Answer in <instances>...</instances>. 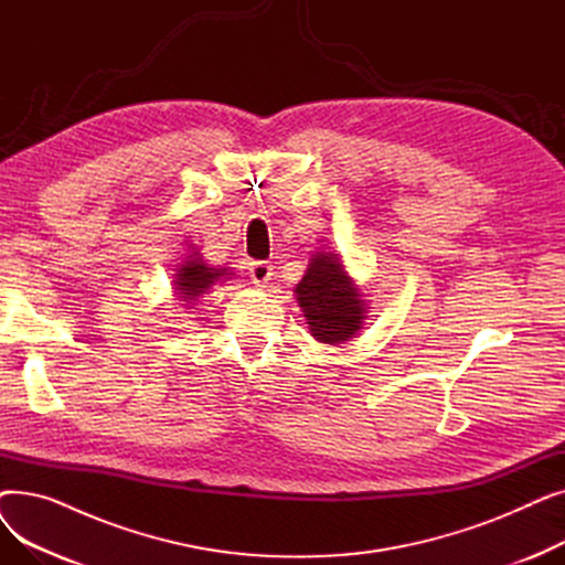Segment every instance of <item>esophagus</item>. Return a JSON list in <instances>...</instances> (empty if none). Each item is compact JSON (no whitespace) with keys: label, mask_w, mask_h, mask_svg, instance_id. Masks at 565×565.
<instances>
[{"label":"esophagus","mask_w":565,"mask_h":565,"mask_svg":"<svg viewBox=\"0 0 565 565\" xmlns=\"http://www.w3.org/2000/svg\"><path fill=\"white\" fill-rule=\"evenodd\" d=\"M249 277L256 286H265L273 279V265L267 260H252L249 263Z\"/></svg>","instance_id":"obj_1"}]
</instances>
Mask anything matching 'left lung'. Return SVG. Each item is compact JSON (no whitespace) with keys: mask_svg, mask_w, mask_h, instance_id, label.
Wrapping results in <instances>:
<instances>
[{"mask_svg":"<svg viewBox=\"0 0 565 565\" xmlns=\"http://www.w3.org/2000/svg\"><path fill=\"white\" fill-rule=\"evenodd\" d=\"M295 292L309 320V330L318 341L341 343L360 332L364 300L337 254H318L311 258L309 270Z\"/></svg>","mask_w":565,"mask_h":565,"instance_id":"obj_1","label":"left lung"}]
</instances>
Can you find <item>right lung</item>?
Instances as JSON below:
<instances>
[{
    "mask_svg": "<svg viewBox=\"0 0 565 565\" xmlns=\"http://www.w3.org/2000/svg\"><path fill=\"white\" fill-rule=\"evenodd\" d=\"M224 275L226 270H215V267H207L201 258H192L181 267V270H178L175 288L181 290L185 300H194L196 295L205 292Z\"/></svg>",
    "mask_w": 565,
    "mask_h": 565,
    "instance_id": "right-lung-1",
    "label": "right lung"
}]
</instances>
